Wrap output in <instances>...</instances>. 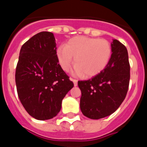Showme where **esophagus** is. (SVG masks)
Wrapping results in <instances>:
<instances>
[{
	"label": "esophagus",
	"mask_w": 147,
	"mask_h": 147,
	"mask_svg": "<svg viewBox=\"0 0 147 147\" xmlns=\"http://www.w3.org/2000/svg\"><path fill=\"white\" fill-rule=\"evenodd\" d=\"M71 80L73 81V82L74 84V86H77V80H75V79H72V78H71Z\"/></svg>",
	"instance_id": "esophagus-1"
}]
</instances>
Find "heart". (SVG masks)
Returning <instances> with one entry per match:
<instances>
[{"label": "heart", "instance_id": "obj_1", "mask_svg": "<svg viewBox=\"0 0 147 147\" xmlns=\"http://www.w3.org/2000/svg\"><path fill=\"white\" fill-rule=\"evenodd\" d=\"M111 56L112 48L107 40L84 36L73 37L57 50V59L63 71H69L74 56L75 74H83L85 77L96 76L103 71Z\"/></svg>", "mask_w": 147, "mask_h": 147}]
</instances>
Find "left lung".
<instances>
[{
    "mask_svg": "<svg viewBox=\"0 0 147 147\" xmlns=\"http://www.w3.org/2000/svg\"><path fill=\"white\" fill-rule=\"evenodd\" d=\"M111 48L112 56L105 69L90 80L78 82L82 93L80 109L89 119L113 113L128 91L130 65L127 48L117 40H113Z\"/></svg>",
    "mask_w": 147,
    "mask_h": 147,
    "instance_id": "1",
    "label": "left lung"
}]
</instances>
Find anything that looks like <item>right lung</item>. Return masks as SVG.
<instances>
[{
    "instance_id": "right-lung-1",
    "label": "right lung",
    "mask_w": 147,
    "mask_h": 147,
    "mask_svg": "<svg viewBox=\"0 0 147 147\" xmlns=\"http://www.w3.org/2000/svg\"><path fill=\"white\" fill-rule=\"evenodd\" d=\"M58 62L51 32H40L22 45L15 71L17 91L23 107L37 120L57 115L74 87Z\"/></svg>"
}]
</instances>
